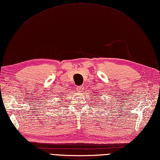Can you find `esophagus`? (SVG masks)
Returning a JSON list of instances; mask_svg holds the SVG:
<instances>
[{"label":"esophagus","mask_w":160,"mask_h":160,"mask_svg":"<svg viewBox=\"0 0 160 160\" xmlns=\"http://www.w3.org/2000/svg\"><path fill=\"white\" fill-rule=\"evenodd\" d=\"M82 89H83V87L82 86H78V87H77V88H76V90H77V92L78 93L82 92Z\"/></svg>","instance_id":"34e87169"}]
</instances>
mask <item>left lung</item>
<instances>
[{
  "instance_id": "1",
  "label": "left lung",
  "mask_w": 160,
  "mask_h": 160,
  "mask_svg": "<svg viewBox=\"0 0 160 160\" xmlns=\"http://www.w3.org/2000/svg\"><path fill=\"white\" fill-rule=\"evenodd\" d=\"M97 97H98V94H97ZM98 98H99V97H98ZM100 102H101V101H100Z\"/></svg>"
}]
</instances>
